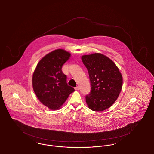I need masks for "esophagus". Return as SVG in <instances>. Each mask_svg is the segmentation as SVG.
<instances>
[{
  "mask_svg": "<svg viewBox=\"0 0 154 154\" xmlns=\"http://www.w3.org/2000/svg\"><path fill=\"white\" fill-rule=\"evenodd\" d=\"M75 90H79V89H80V87H79V86H77V87H76L75 88Z\"/></svg>",
  "mask_w": 154,
  "mask_h": 154,
  "instance_id": "esophagus-1",
  "label": "esophagus"
}]
</instances>
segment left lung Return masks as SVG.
<instances>
[{"mask_svg":"<svg viewBox=\"0 0 154 154\" xmlns=\"http://www.w3.org/2000/svg\"><path fill=\"white\" fill-rule=\"evenodd\" d=\"M88 70L91 89L85 96L91 110L102 111L111 107L117 99L122 86V76L116 64L102 54L82 57Z\"/></svg>","mask_w":154,"mask_h":154,"instance_id":"left-lung-1","label":"left lung"}]
</instances>
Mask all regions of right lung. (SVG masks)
I'll list each match as a JSON object with an SVG mask.
<instances>
[{
	"label": "right lung",
	"mask_w": 154,
	"mask_h": 154,
	"mask_svg": "<svg viewBox=\"0 0 154 154\" xmlns=\"http://www.w3.org/2000/svg\"><path fill=\"white\" fill-rule=\"evenodd\" d=\"M70 54L62 49L47 54L38 63L33 74L34 92L40 102L52 110L59 109L74 91L67 85L63 65Z\"/></svg>",
	"instance_id": "1"
}]
</instances>
